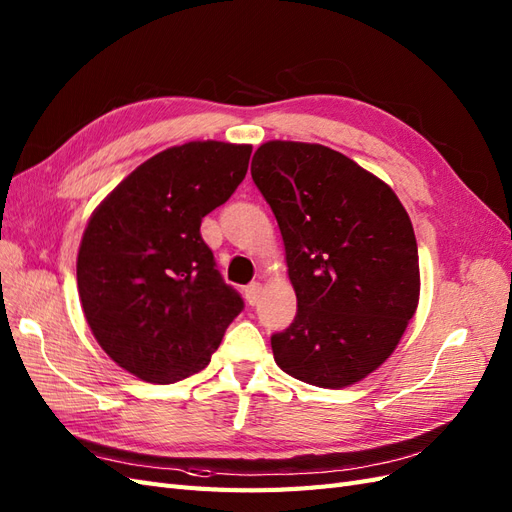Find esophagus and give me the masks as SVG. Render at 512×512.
<instances>
[{
    "label": "esophagus",
    "mask_w": 512,
    "mask_h": 512,
    "mask_svg": "<svg viewBox=\"0 0 512 512\" xmlns=\"http://www.w3.org/2000/svg\"><path fill=\"white\" fill-rule=\"evenodd\" d=\"M260 292H262V284L260 282H252L250 286L245 288V299L250 305H256L260 301Z\"/></svg>",
    "instance_id": "obj_1"
}]
</instances>
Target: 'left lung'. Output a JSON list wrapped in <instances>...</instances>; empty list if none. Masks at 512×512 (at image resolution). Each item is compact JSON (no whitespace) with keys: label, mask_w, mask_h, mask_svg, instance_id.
<instances>
[{"label":"left lung","mask_w":512,"mask_h":512,"mask_svg":"<svg viewBox=\"0 0 512 512\" xmlns=\"http://www.w3.org/2000/svg\"><path fill=\"white\" fill-rule=\"evenodd\" d=\"M252 179L280 226L297 316L271 337L286 374L344 389L378 369L421 294L410 215L397 194L344 153L269 141Z\"/></svg>","instance_id":"left-lung-1"}]
</instances>
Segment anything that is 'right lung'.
Segmentation results:
<instances>
[{
  "mask_svg": "<svg viewBox=\"0 0 512 512\" xmlns=\"http://www.w3.org/2000/svg\"><path fill=\"white\" fill-rule=\"evenodd\" d=\"M252 145L192 141L160 151L91 213L76 258L100 348L145 382L205 369L243 299L224 284L200 222L243 181Z\"/></svg>",
  "mask_w": 512,
  "mask_h": 512,
  "instance_id": "right-lung-1",
  "label": "right lung"
}]
</instances>
